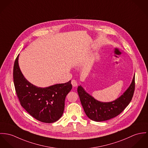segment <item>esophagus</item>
Wrapping results in <instances>:
<instances>
[{"label": "esophagus", "instance_id": "obj_1", "mask_svg": "<svg viewBox=\"0 0 148 148\" xmlns=\"http://www.w3.org/2000/svg\"><path fill=\"white\" fill-rule=\"evenodd\" d=\"M71 84L73 85V87H76L77 86V82L75 80H72L71 81Z\"/></svg>", "mask_w": 148, "mask_h": 148}]
</instances>
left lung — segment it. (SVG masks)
Segmentation results:
<instances>
[{"instance_id":"obj_1","label":"left lung","mask_w":148,"mask_h":148,"mask_svg":"<svg viewBox=\"0 0 148 148\" xmlns=\"http://www.w3.org/2000/svg\"><path fill=\"white\" fill-rule=\"evenodd\" d=\"M135 74L131 84L119 98L110 102H101L88 94L81 86L78 87V93L85 114L95 121H103L119 115L131 101L135 88Z\"/></svg>"}]
</instances>
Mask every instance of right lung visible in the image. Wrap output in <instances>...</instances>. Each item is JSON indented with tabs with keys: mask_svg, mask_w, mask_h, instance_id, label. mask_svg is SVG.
I'll return each mask as SVG.
<instances>
[{
	"mask_svg": "<svg viewBox=\"0 0 148 148\" xmlns=\"http://www.w3.org/2000/svg\"><path fill=\"white\" fill-rule=\"evenodd\" d=\"M18 56L14 66V83L21 106L37 120L51 123L62 116L66 95L72 88L71 81L47 87H38L28 82L18 66Z\"/></svg>",
	"mask_w": 148,
	"mask_h": 148,
	"instance_id": "1",
	"label": "right lung"
}]
</instances>
